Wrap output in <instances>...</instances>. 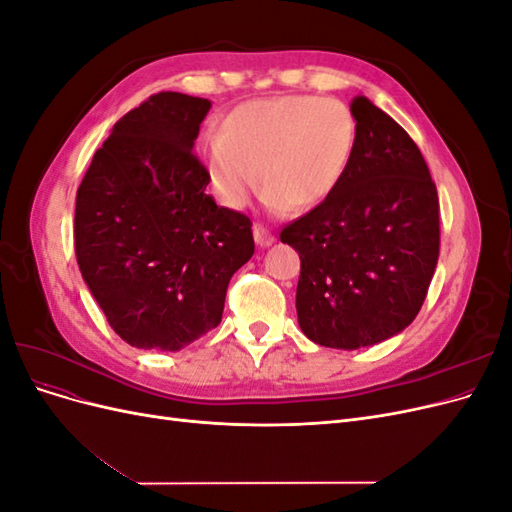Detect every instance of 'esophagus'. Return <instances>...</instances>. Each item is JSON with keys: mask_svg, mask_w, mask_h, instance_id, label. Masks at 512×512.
<instances>
[{"mask_svg": "<svg viewBox=\"0 0 512 512\" xmlns=\"http://www.w3.org/2000/svg\"><path fill=\"white\" fill-rule=\"evenodd\" d=\"M254 241L260 247H269V245L275 243V237H273V232L269 228H265L262 224H254Z\"/></svg>", "mask_w": 512, "mask_h": 512, "instance_id": "esophagus-1", "label": "esophagus"}]
</instances>
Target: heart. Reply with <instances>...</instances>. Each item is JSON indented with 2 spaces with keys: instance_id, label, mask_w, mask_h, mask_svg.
I'll use <instances>...</instances> for the list:
<instances>
[{
  "instance_id": "b5f03b06",
  "label": "heart",
  "mask_w": 512,
  "mask_h": 512,
  "mask_svg": "<svg viewBox=\"0 0 512 512\" xmlns=\"http://www.w3.org/2000/svg\"><path fill=\"white\" fill-rule=\"evenodd\" d=\"M356 145L350 108L316 96L243 102L224 117L220 134L200 143L213 192L230 209L258 188L275 211L322 205L344 181Z\"/></svg>"
}]
</instances>
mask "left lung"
<instances>
[{"label":"left lung","instance_id":"8db88e82","mask_svg":"<svg viewBox=\"0 0 512 512\" xmlns=\"http://www.w3.org/2000/svg\"><path fill=\"white\" fill-rule=\"evenodd\" d=\"M350 111L356 145L344 181L280 235L301 258V331L339 350L404 331L427 297L440 254L438 190L421 149L365 96Z\"/></svg>","mask_w":512,"mask_h":512}]
</instances>
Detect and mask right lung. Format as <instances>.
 <instances>
[{"label":"right lung","mask_w":512,"mask_h":512,"mask_svg":"<svg viewBox=\"0 0 512 512\" xmlns=\"http://www.w3.org/2000/svg\"><path fill=\"white\" fill-rule=\"evenodd\" d=\"M209 108L151 96L115 123L76 192V262L134 348L175 352L218 327L230 277L254 254L252 220L215 205L192 151Z\"/></svg>","instance_id":"1"}]
</instances>
